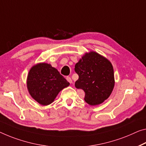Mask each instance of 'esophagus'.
Masks as SVG:
<instances>
[{
    "mask_svg": "<svg viewBox=\"0 0 146 146\" xmlns=\"http://www.w3.org/2000/svg\"><path fill=\"white\" fill-rule=\"evenodd\" d=\"M66 79V80L68 81V82L69 83H70V84H72V80L70 77H69V76H67Z\"/></svg>",
    "mask_w": 146,
    "mask_h": 146,
    "instance_id": "34e87169",
    "label": "esophagus"
}]
</instances>
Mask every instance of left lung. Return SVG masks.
<instances>
[{
	"instance_id": "8db88e82",
	"label": "left lung",
	"mask_w": 146,
	"mask_h": 146,
	"mask_svg": "<svg viewBox=\"0 0 146 146\" xmlns=\"http://www.w3.org/2000/svg\"><path fill=\"white\" fill-rule=\"evenodd\" d=\"M74 70L79 76L75 87L85 92L87 104H100L110 96L115 79L113 66L106 57L93 51L86 53L76 64Z\"/></svg>"
}]
</instances>
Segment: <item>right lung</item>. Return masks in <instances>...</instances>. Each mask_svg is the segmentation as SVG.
Masks as SVG:
<instances>
[{
  "mask_svg": "<svg viewBox=\"0 0 146 146\" xmlns=\"http://www.w3.org/2000/svg\"><path fill=\"white\" fill-rule=\"evenodd\" d=\"M69 85L57 69L46 62L31 67L27 78V87L31 97L43 106L51 104L59 92Z\"/></svg>",
  "mask_w": 146,
  "mask_h": 146,
  "instance_id": "right-lung-1",
  "label": "right lung"
}]
</instances>
